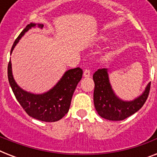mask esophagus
I'll return each instance as SVG.
<instances>
[{"mask_svg":"<svg viewBox=\"0 0 157 157\" xmlns=\"http://www.w3.org/2000/svg\"><path fill=\"white\" fill-rule=\"evenodd\" d=\"M83 76H85V77H90V71L88 70V69H86V70L84 71Z\"/></svg>","mask_w":157,"mask_h":157,"instance_id":"esophagus-1","label":"esophagus"}]
</instances>
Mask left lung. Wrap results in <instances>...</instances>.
I'll use <instances>...</instances> for the list:
<instances>
[{"mask_svg":"<svg viewBox=\"0 0 157 157\" xmlns=\"http://www.w3.org/2000/svg\"><path fill=\"white\" fill-rule=\"evenodd\" d=\"M94 81V103L98 114L109 121H122L141 108L148 97L151 82L141 95L131 101L120 98L112 90L107 68L98 69L93 76Z\"/></svg>","mask_w":157,"mask_h":157,"instance_id":"left-lung-1","label":"left lung"}]
</instances>
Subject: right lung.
Returning <instances> with one entry per match:
<instances>
[{"instance_id":"right-lung-1","label":"right lung","mask_w":157,"mask_h":157,"mask_svg":"<svg viewBox=\"0 0 157 157\" xmlns=\"http://www.w3.org/2000/svg\"><path fill=\"white\" fill-rule=\"evenodd\" d=\"M36 26L40 28L44 27L43 24L33 23L27 25L13 43L10 54L22 36L31 28ZM82 74L83 71L80 67L69 69L65 71L52 89L45 93L36 94L24 90L18 86L13 79L10 60L8 64L9 82L16 99L28 116L45 122L58 121L67 113L74 91L82 78Z\"/></svg>"}]
</instances>
